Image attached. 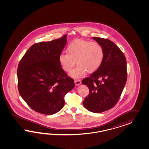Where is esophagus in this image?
Returning a JSON list of instances; mask_svg holds the SVG:
<instances>
[{
  "instance_id": "1",
  "label": "esophagus",
  "mask_w": 149,
  "mask_h": 149,
  "mask_svg": "<svg viewBox=\"0 0 149 149\" xmlns=\"http://www.w3.org/2000/svg\"><path fill=\"white\" fill-rule=\"evenodd\" d=\"M75 85L77 86V85H80L81 84V82L80 80H75Z\"/></svg>"
}]
</instances>
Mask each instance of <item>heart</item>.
Here are the masks:
<instances>
[{"label": "heart", "instance_id": "heart-1", "mask_svg": "<svg viewBox=\"0 0 149 149\" xmlns=\"http://www.w3.org/2000/svg\"><path fill=\"white\" fill-rule=\"evenodd\" d=\"M66 52L67 54L62 53L59 55V63L63 70L68 72L74 67L76 62L78 66L70 73L74 77H82L86 72H95L104 59V49L97 42L75 40L67 46Z\"/></svg>", "mask_w": 149, "mask_h": 149}]
</instances>
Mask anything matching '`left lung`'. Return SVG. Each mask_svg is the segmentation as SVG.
Masks as SVG:
<instances>
[{"label":"left lung","instance_id":"1","mask_svg":"<svg viewBox=\"0 0 149 149\" xmlns=\"http://www.w3.org/2000/svg\"><path fill=\"white\" fill-rule=\"evenodd\" d=\"M92 38L102 46L104 59L97 70L82 81L90 90L83 104L91 112L100 113L113 108L121 97L127 77L126 59L113 41L97 37Z\"/></svg>","mask_w":149,"mask_h":149}]
</instances>
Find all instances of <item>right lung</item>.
<instances>
[{"instance_id": "obj_1", "label": "right lung", "mask_w": 149, "mask_h": 149, "mask_svg": "<svg viewBox=\"0 0 149 149\" xmlns=\"http://www.w3.org/2000/svg\"><path fill=\"white\" fill-rule=\"evenodd\" d=\"M67 36L32 45L18 64L19 95L38 113L50 115L58 112L64 105V96L75 86L58 62Z\"/></svg>"}]
</instances>
